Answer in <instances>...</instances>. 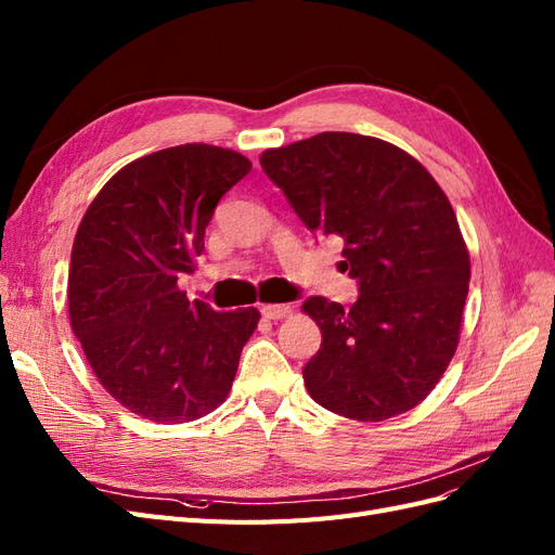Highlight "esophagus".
<instances>
[{"label":"esophagus","instance_id":"obj_1","mask_svg":"<svg viewBox=\"0 0 555 555\" xmlns=\"http://www.w3.org/2000/svg\"><path fill=\"white\" fill-rule=\"evenodd\" d=\"M261 314L266 319H284V317L292 314V308L289 306H263Z\"/></svg>","mask_w":555,"mask_h":555}]
</instances>
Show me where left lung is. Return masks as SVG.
Wrapping results in <instances>:
<instances>
[{
  "label": "left lung",
  "instance_id": "1",
  "mask_svg": "<svg viewBox=\"0 0 555 555\" xmlns=\"http://www.w3.org/2000/svg\"><path fill=\"white\" fill-rule=\"evenodd\" d=\"M259 162L310 231L345 243L340 268L359 280L351 308L322 296L300 308L322 331L304 367L308 393L357 422L410 412L461 338L469 251L447 194L405 150L349 131L263 150Z\"/></svg>",
  "mask_w": 555,
  "mask_h": 555
}]
</instances>
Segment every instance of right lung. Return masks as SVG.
Wrapping results in <instances>:
<instances>
[{"mask_svg": "<svg viewBox=\"0 0 555 555\" xmlns=\"http://www.w3.org/2000/svg\"><path fill=\"white\" fill-rule=\"evenodd\" d=\"M251 162L184 143L129 162L78 224L69 319L99 384L155 424L196 422L227 400L257 308L217 312L178 287L210 217Z\"/></svg>", "mask_w": 555, "mask_h": 555, "instance_id": "right-lung-1", "label": "right lung"}]
</instances>
